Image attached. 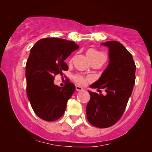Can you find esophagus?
<instances>
[{"mask_svg": "<svg viewBox=\"0 0 152 152\" xmlns=\"http://www.w3.org/2000/svg\"><path fill=\"white\" fill-rule=\"evenodd\" d=\"M76 90L78 91H83V88H82L81 86H76Z\"/></svg>", "mask_w": 152, "mask_h": 152, "instance_id": "1", "label": "esophagus"}]
</instances>
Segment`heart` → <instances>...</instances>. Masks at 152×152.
Wrapping results in <instances>:
<instances>
[{
    "mask_svg": "<svg viewBox=\"0 0 152 152\" xmlns=\"http://www.w3.org/2000/svg\"><path fill=\"white\" fill-rule=\"evenodd\" d=\"M86 55H87V57H88V59H89L91 61L92 60H94V59L99 58V57L100 56L105 57V56H104L102 53L98 51V50L94 49V48H90V49L87 50ZM75 80H76L78 83H80V84H84L86 81V78L83 77V76H81V75H77V76H75ZM88 80H90V78H88Z\"/></svg>",
    "mask_w": 152,
    "mask_h": 152,
    "instance_id": "heart-1",
    "label": "heart"
}]
</instances>
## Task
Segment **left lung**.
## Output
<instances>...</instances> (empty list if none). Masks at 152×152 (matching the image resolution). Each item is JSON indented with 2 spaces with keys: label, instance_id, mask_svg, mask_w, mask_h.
<instances>
[{
  "label": "left lung",
  "instance_id": "obj_1",
  "mask_svg": "<svg viewBox=\"0 0 152 152\" xmlns=\"http://www.w3.org/2000/svg\"><path fill=\"white\" fill-rule=\"evenodd\" d=\"M102 46L109 48V62L90 87L104 88L106 95L88 91L91 98L86 111L87 119L93 126L107 128L116 124L124 112L135 83L136 66L132 55L121 43L106 41Z\"/></svg>",
  "mask_w": 152,
  "mask_h": 152
}]
</instances>
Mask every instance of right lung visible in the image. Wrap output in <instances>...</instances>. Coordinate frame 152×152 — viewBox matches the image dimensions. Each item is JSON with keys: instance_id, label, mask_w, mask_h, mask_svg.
Returning a JSON list of instances; mask_svg holds the SVG:
<instances>
[{"instance_id": "right-lung-1", "label": "right lung", "mask_w": 152, "mask_h": 152, "mask_svg": "<svg viewBox=\"0 0 152 152\" xmlns=\"http://www.w3.org/2000/svg\"><path fill=\"white\" fill-rule=\"evenodd\" d=\"M78 46L74 41L46 38L31 49L26 66V93L34 112L45 121H55L62 116L74 92V83L68 81L61 88L53 81L56 75L69 69L64 61Z\"/></svg>"}]
</instances>
